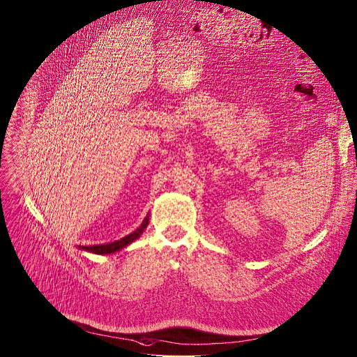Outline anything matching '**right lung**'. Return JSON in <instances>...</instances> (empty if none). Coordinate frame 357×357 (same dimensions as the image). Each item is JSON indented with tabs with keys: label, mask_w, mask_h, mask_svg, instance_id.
Wrapping results in <instances>:
<instances>
[{
	"label": "right lung",
	"mask_w": 357,
	"mask_h": 357,
	"mask_svg": "<svg viewBox=\"0 0 357 357\" xmlns=\"http://www.w3.org/2000/svg\"><path fill=\"white\" fill-rule=\"evenodd\" d=\"M148 222H149V218L146 217V218L144 220V222H142V225H140L136 231H133L132 234L123 236L122 240H117V241L110 243V244L90 245V247H79V248L86 250V251H89V252H94V254H112V252H116V251H119V250H122L123 247L129 245L130 243H133L136 238H139V235H140L142 232H144V229L146 228Z\"/></svg>",
	"instance_id": "1"
}]
</instances>
